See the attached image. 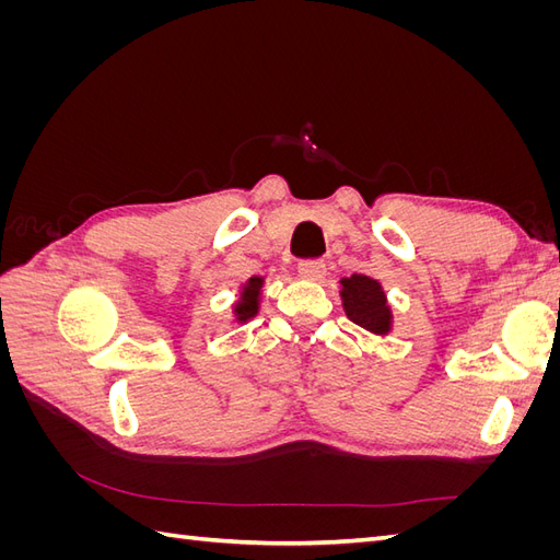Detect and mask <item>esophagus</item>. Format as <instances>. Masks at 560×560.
<instances>
[{"label": "esophagus", "mask_w": 560, "mask_h": 560, "mask_svg": "<svg viewBox=\"0 0 560 560\" xmlns=\"http://www.w3.org/2000/svg\"><path fill=\"white\" fill-rule=\"evenodd\" d=\"M299 273L306 280H322L327 273V266L319 259H306V261H299Z\"/></svg>", "instance_id": "esophagus-1"}]
</instances>
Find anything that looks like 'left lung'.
<instances>
[{"label":"left lung","instance_id":"8db88e82","mask_svg":"<svg viewBox=\"0 0 560 560\" xmlns=\"http://www.w3.org/2000/svg\"><path fill=\"white\" fill-rule=\"evenodd\" d=\"M341 301L348 319L358 327L376 336H387V331L393 329V308L387 306V299L378 280L360 273L343 278Z\"/></svg>","mask_w":560,"mask_h":560}]
</instances>
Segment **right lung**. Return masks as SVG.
<instances>
[{
  "label": "right lung",
  "mask_w": 560,
  "mask_h": 560,
  "mask_svg": "<svg viewBox=\"0 0 560 560\" xmlns=\"http://www.w3.org/2000/svg\"><path fill=\"white\" fill-rule=\"evenodd\" d=\"M261 287H264V278H249V280L243 284L241 301L233 306L235 322H247L249 317H254V315L259 313Z\"/></svg>",
  "instance_id": "1"
}]
</instances>
